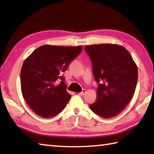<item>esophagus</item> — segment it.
Segmentation results:
<instances>
[{"label":"esophagus","mask_w":154,"mask_h":154,"mask_svg":"<svg viewBox=\"0 0 154 154\" xmlns=\"http://www.w3.org/2000/svg\"><path fill=\"white\" fill-rule=\"evenodd\" d=\"M86 92V91L85 89H84V90H82V92H80V93H78V94L80 95V96H83V95H85V94Z\"/></svg>","instance_id":"obj_1"}]
</instances>
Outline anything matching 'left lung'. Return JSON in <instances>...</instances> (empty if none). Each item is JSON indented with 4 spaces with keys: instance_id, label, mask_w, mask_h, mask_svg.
<instances>
[{
    "instance_id": "left-lung-1",
    "label": "left lung",
    "mask_w": 154,
    "mask_h": 154,
    "mask_svg": "<svg viewBox=\"0 0 154 154\" xmlns=\"http://www.w3.org/2000/svg\"><path fill=\"white\" fill-rule=\"evenodd\" d=\"M95 80L98 82L96 102L89 107L101 117H114L125 108L134 95L138 70L131 54L117 44L87 45Z\"/></svg>"
}]
</instances>
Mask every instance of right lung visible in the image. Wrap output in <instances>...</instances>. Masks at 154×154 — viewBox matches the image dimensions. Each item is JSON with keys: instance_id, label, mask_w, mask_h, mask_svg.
<instances>
[{"instance_id": "add662e5", "label": "right lung", "mask_w": 154, "mask_h": 154, "mask_svg": "<svg viewBox=\"0 0 154 154\" xmlns=\"http://www.w3.org/2000/svg\"><path fill=\"white\" fill-rule=\"evenodd\" d=\"M82 50V46L45 45L25 59L21 71V92L25 102L37 115L50 118L64 109L71 95L66 91L62 75Z\"/></svg>"}]
</instances>
